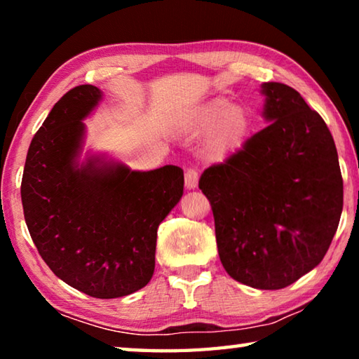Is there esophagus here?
Instances as JSON below:
<instances>
[{
    "mask_svg": "<svg viewBox=\"0 0 359 359\" xmlns=\"http://www.w3.org/2000/svg\"><path fill=\"white\" fill-rule=\"evenodd\" d=\"M198 179H199V174L196 169H187L185 171V187L187 190H194V188L198 187Z\"/></svg>",
    "mask_w": 359,
    "mask_h": 359,
    "instance_id": "1",
    "label": "esophagus"
}]
</instances>
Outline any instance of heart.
Listing matches in <instances>:
<instances>
[{
  "label": "heart",
  "instance_id": "obj_1",
  "mask_svg": "<svg viewBox=\"0 0 359 359\" xmlns=\"http://www.w3.org/2000/svg\"><path fill=\"white\" fill-rule=\"evenodd\" d=\"M185 131L190 135L210 133L208 151L214 156L226 155L245 141L248 120L241 109H234L226 101H217L204 111L185 121Z\"/></svg>",
  "mask_w": 359,
  "mask_h": 359
}]
</instances>
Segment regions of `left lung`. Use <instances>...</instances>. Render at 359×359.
I'll return each mask as SVG.
<instances>
[{"label":"left lung","instance_id":"left-lung-1","mask_svg":"<svg viewBox=\"0 0 359 359\" xmlns=\"http://www.w3.org/2000/svg\"><path fill=\"white\" fill-rule=\"evenodd\" d=\"M269 125L199 188L212 205L224 271L258 290H280L312 271L331 245L344 205V182L325 120L294 88L261 85Z\"/></svg>","mask_w":359,"mask_h":359}]
</instances>
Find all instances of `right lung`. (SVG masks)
<instances>
[{
    "mask_svg": "<svg viewBox=\"0 0 359 359\" xmlns=\"http://www.w3.org/2000/svg\"><path fill=\"white\" fill-rule=\"evenodd\" d=\"M102 92L69 90L29 144L22 204L29 236L53 274L82 293L112 299L135 293L155 269L156 229L184 194V171H131L81 156L83 118Z\"/></svg>",
    "mask_w": 359,
    "mask_h": 359,
    "instance_id": "1",
    "label": "right lung"
}]
</instances>
